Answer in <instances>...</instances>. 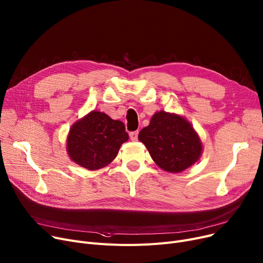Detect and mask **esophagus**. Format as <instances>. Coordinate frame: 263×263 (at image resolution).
I'll return each instance as SVG.
<instances>
[{
  "instance_id": "esophagus-1",
  "label": "esophagus",
  "mask_w": 263,
  "mask_h": 263,
  "mask_svg": "<svg viewBox=\"0 0 263 263\" xmlns=\"http://www.w3.org/2000/svg\"><path fill=\"white\" fill-rule=\"evenodd\" d=\"M137 136H139V131H133V132L130 133V139H131L133 142L137 141Z\"/></svg>"
}]
</instances>
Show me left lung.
<instances>
[{
  "instance_id": "8db88e82",
  "label": "left lung",
  "mask_w": 263,
  "mask_h": 263,
  "mask_svg": "<svg viewBox=\"0 0 263 263\" xmlns=\"http://www.w3.org/2000/svg\"><path fill=\"white\" fill-rule=\"evenodd\" d=\"M139 140L160 168L181 173L195 164L202 154L200 137L184 117L160 110L153 115Z\"/></svg>"
}]
</instances>
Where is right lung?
Instances as JSON below:
<instances>
[{
  "mask_svg": "<svg viewBox=\"0 0 263 263\" xmlns=\"http://www.w3.org/2000/svg\"><path fill=\"white\" fill-rule=\"evenodd\" d=\"M129 140L123 122L91 110L77 120L67 135L66 150L76 164L88 171L105 167Z\"/></svg>",
  "mask_w": 263,
  "mask_h": 263,
  "instance_id": "1",
  "label": "right lung"
}]
</instances>
